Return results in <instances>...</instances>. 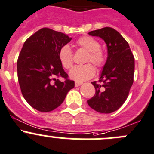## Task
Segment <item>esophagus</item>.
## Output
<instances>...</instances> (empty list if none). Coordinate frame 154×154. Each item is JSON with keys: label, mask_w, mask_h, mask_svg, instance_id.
<instances>
[{"label": "esophagus", "mask_w": 154, "mask_h": 154, "mask_svg": "<svg viewBox=\"0 0 154 154\" xmlns=\"http://www.w3.org/2000/svg\"><path fill=\"white\" fill-rule=\"evenodd\" d=\"M83 84V83H81V82H75V86L76 87H77V86H80V85Z\"/></svg>", "instance_id": "1"}]
</instances>
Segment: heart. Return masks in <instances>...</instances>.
<instances>
[{
	"instance_id": "1",
	"label": "heart",
	"mask_w": 154,
	"mask_h": 154,
	"mask_svg": "<svg viewBox=\"0 0 154 154\" xmlns=\"http://www.w3.org/2000/svg\"><path fill=\"white\" fill-rule=\"evenodd\" d=\"M77 45L88 52L86 62H92L96 68H101L104 65L106 58L100 49V43L89 36H83L77 41ZM61 65L65 69H69L73 65V53L68 45L62 47L58 53ZM95 74V69L92 64L78 65L73 68L69 72L70 78L77 82H83L92 78Z\"/></svg>"
}]
</instances>
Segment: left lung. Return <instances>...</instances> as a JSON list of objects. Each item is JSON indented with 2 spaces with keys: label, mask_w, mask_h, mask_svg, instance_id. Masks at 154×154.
<instances>
[{
  "label": "left lung",
  "mask_w": 154,
  "mask_h": 154,
  "mask_svg": "<svg viewBox=\"0 0 154 154\" xmlns=\"http://www.w3.org/2000/svg\"><path fill=\"white\" fill-rule=\"evenodd\" d=\"M88 34L104 41L107 58L99 77L101 83L92 82L95 94L87 103L95 111L112 113L123 105L129 95L134 80L135 59L127 41L113 28L105 27Z\"/></svg>",
  "instance_id": "1"
}]
</instances>
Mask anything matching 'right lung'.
Returning <instances> with one entry per match:
<instances>
[{
    "instance_id": "obj_1",
    "label": "right lung",
    "mask_w": 154,
    "mask_h": 154,
    "mask_svg": "<svg viewBox=\"0 0 154 154\" xmlns=\"http://www.w3.org/2000/svg\"><path fill=\"white\" fill-rule=\"evenodd\" d=\"M71 41L67 34L47 28L25 41L17 61L18 80L24 98L36 110L52 111L74 87V81L68 80L58 57L61 47ZM56 76L63 77L65 81Z\"/></svg>"
}]
</instances>
